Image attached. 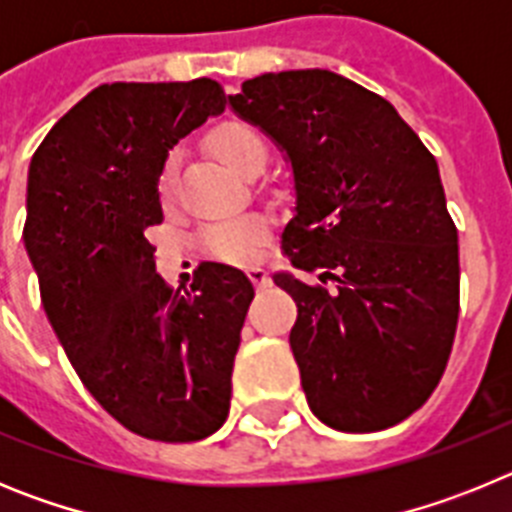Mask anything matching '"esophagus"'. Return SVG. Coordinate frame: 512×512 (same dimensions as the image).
I'll return each mask as SVG.
<instances>
[{
  "label": "esophagus",
  "instance_id": "1",
  "mask_svg": "<svg viewBox=\"0 0 512 512\" xmlns=\"http://www.w3.org/2000/svg\"><path fill=\"white\" fill-rule=\"evenodd\" d=\"M246 277L251 279L253 287H256V289L269 287V274H266V271L261 269V266H251V269H246Z\"/></svg>",
  "mask_w": 512,
  "mask_h": 512
}]
</instances>
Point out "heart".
<instances>
[{
    "mask_svg": "<svg viewBox=\"0 0 512 512\" xmlns=\"http://www.w3.org/2000/svg\"><path fill=\"white\" fill-rule=\"evenodd\" d=\"M207 146L215 153L217 161H223L230 171L241 176L261 174L269 158V148L259 130L241 120H225L215 125L207 133ZM171 182H174V156L166 158L158 176V197L164 202L171 200ZM266 235H269V225L264 217L238 215L202 225L197 243L210 259L248 264L266 241Z\"/></svg>",
    "mask_w": 512,
    "mask_h": 512,
    "instance_id": "1",
    "label": "heart"
}]
</instances>
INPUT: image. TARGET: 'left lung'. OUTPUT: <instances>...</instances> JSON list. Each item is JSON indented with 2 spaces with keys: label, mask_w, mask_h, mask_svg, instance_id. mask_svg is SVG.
<instances>
[{
  "label": "left lung",
  "mask_w": 512,
  "mask_h": 512,
  "mask_svg": "<svg viewBox=\"0 0 512 512\" xmlns=\"http://www.w3.org/2000/svg\"><path fill=\"white\" fill-rule=\"evenodd\" d=\"M228 102L292 161L284 256L334 282L274 277L297 302L307 405L338 431L400 423L441 382L459 323V233L436 158L387 99L333 71L256 76Z\"/></svg>",
  "instance_id": "left-lung-1"
}]
</instances>
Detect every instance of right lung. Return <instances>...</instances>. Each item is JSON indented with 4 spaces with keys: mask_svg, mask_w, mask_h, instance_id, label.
I'll list each match as a JSON object with an SVG mask.
<instances>
[{
    "mask_svg": "<svg viewBox=\"0 0 512 512\" xmlns=\"http://www.w3.org/2000/svg\"><path fill=\"white\" fill-rule=\"evenodd\" d=\"M225 110L212 79L102 84L45 135L27 171L22 238L63 351L117 423L166 443L228 418L230 377L253 287L202 261L192 289L156 274L143 230L164 220L169 148Z\"/></svg>",
    "mask_w": 512,
    "mask_h": 512,
    "instance_id": "right-lung-1",
    "label": "right lung"
}]
</instances>
